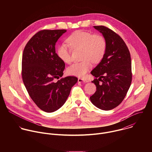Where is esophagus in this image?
I'll use <instances>...</instances> for the list:
<instances>
[{
	"label": "esophagus",
	"mask_w": 152,
	"mask_h": 152,
	"mask_svg": "<svg viewBox=\"0 0 152 152\" xmlns=\"http://www.w3.org/2000/svg\"><path fill=\"white\" fill-rule=\"evenodd\" d=\"M78 82H79V83H82V82L85 83V82H88V80H85V79H82V78H78Z\"/></svg>",
	"instance_id": "obj_1"
}]
</instances>
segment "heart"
<instances>
[{
  "label": "heart",
  "instance_id": "heart-1",
  "mask_svg": "<svg viewBox=\"0 0 152 152\" xmlns=\"http://www.w3.org/2000/svg\"><path fill=\"white\" fill-rule=\"evenodd\" d=\"M68 45L65 42L59 45L56 49L59 58L65 63L72 62V49H82L80 62L70 66L67 72L69 75L77 77H85L91 69L92 62L98 63L103 58L106 50V41L100 34H93L83 31H77L67 38Z\"/></svg>",
  "mask_w": 152,
  "mask_h": 152
}]
</instances>
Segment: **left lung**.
<instances>
[{"mask_svg": "<svg viewBox=\"0 0 152 152\" xmlns=\"http://www.w3.org/2000/svg\"><path fill=\"white\" fill-rule=\"evenodd\" d=\"M106 41V50L100 62L91 72L96 91L90 97L92 103L108 111L118 106L124 99L132 82L131 54L123 39L104 26H94Z\"/></svg>", "mask_w": 152, "mask_h": 152, "instance_id": "left-lung-1", "label": "left lung"}]
</instances>
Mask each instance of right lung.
I'll return each mask as SVG.
<instances>
[{
    "mask_svg": "<svg viewBox=\"0 0 152 152\" xmlns=\"http://www.w3.org/2000/svg\"><path fill=\"white\" fill-rule=\"evenodd\" d=\"M66 29L41 30L28 42L23 50L21 76L26 90L37 106L46 113H53L67 100L75 76L62 77L65 63L55 52V45Z\"/></svg>",
    "mask_w": 152,
    "mask_h": 152,
    "instance_id": "right-lung-1",
    "label": "right lung"
}]
</instances>
